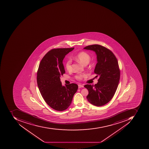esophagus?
I'll use <instances>...</instances> for the list:
<instances>
[{
  "mask_svg": "<svg viewBox=\"0 0 149 149\" xmlns=\"http://www.w3.org/2000/svg\"><path fill=\"white\" fill-rule=\"evenodd\" d=\"M84 87V86L83 85H81V84H79L78 85V88H81Z\"/></svg>",
  "mask_w": 149,
  "mask_h": 149,
  "instance_id": "34e87169",
  "label": "esophagus"
}]
</instances>
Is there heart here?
Segmentation results:
<instances>
[{
  "label": "heart",
  "instance_id": "obj_1",
  "mask_svg": "<svg viewBox=\"0 0 149 149\" xmlns=\"http://www.w3.org/2000/svg\"><path fill=\"white\" fill-rule=\"evenodd\" d=\"M73 58L77 61L79 62L84 65H86L90 62L91 57L90 54L88 53L87 52L82 51V52H80L78 54H77V55L73 57ZM72 61L70 58L68 59L65 62V68L68 71H71L72 69ZM86 76L85 74H79V75H77L75 77L77 80L81 81V80H82L83 78H84Z\"/></svg>",
  "mask_w": 149,
  "mask_h": 149
}]
</instances>
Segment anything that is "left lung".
Segmentation results:
<instances>
[{
    "mask_svg": "<svg viewBox=\"0 0 149 149\" xmlns=\"http://www.w3.org/2000/svg\"><path fill=\"white\" fill-rule=\"evenodd\" d=\"M84 49L95 52L97 63L94 72L96 77H99L97 84L84 86L88 91L86 98L93 105L102 106L112 99L118 87L120 73L118 61L111 50L101 45H89Z\"/></svg>",
    "mask_w": 149,
    "mask_h": 149,
    "instance_id": "1",
    "label": "left lung"
}]
</instances>
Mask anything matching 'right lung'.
<instances>
[{"mask_svg":"<svg viewBox=\"0 0 149 149\" xmlns=\"http://www.w3.org/2000/svg\"><path fill=\"white\" fill-rule=\"evenodd\" d=\"M74 48L53 49L49 51L40 62L37 81L40 93L48 105L54 110L67 109L78 89L74 83L62 86L60 77L65 73L63 61Z\"/></svg>","mask_w":149,"mask_h":149,"instance_id":"add662e5","label":"right lung"}]
</instances>
